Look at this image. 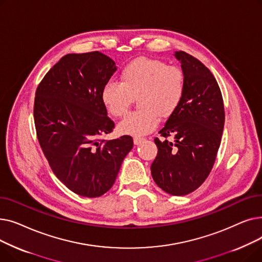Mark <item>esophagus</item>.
Here are the masks:
<instances>
[{
  "mask_svg": "<svg viewBox=\"0 0 262 262\" xmlns=\"http://www.w3.org/2000/svg\"><path fill=\"white\" fill-rule=\"evenodd\" d=\"M145 139L144 138H141V137H135L134 138V143L136 145H139L141 142H143Z\"/></svg>",
  "mask_w": 262,
  "mask_h": 262,
  "instance_id": "obj_1",
  "label": "esophagus"
}]
</instances>
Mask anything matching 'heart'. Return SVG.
<instances>
[{
  "instance_id": "heart-1",
  "label": "heart",
  "mask_w": 262,
  "mask_h": 262,
  "mask_svg": "<svg viewBox=\"0 0 262 262\" xmlns=\"http://www.w3.org/2000/svg\"><path fill=\"white\" fill-rule=\"evenodd\" d=\"M185 89L186 77L180 67L168 66L158 59L139 58L122 69L120 82H107L101 99L110 116L121 118L137 98L140 108L119 124V130L140 137L154 130L159 118L167 119L176 113Z\"/></svg>"
}]
</instances>
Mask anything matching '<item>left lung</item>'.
<instances>
[{"label": "left lung", "instance_id": "8db88e82", "mask_svg": "<svg viewBox=\"0 0 262 262\" xmlns=\"http://www.w3.org/2000/svg\"><path fill=\"white\" fill-rule=\"evenodd\" d=\"M186 77L184 99L159 134L174 141H154L158 153L150 166L156 185L176 196L196 190L208 177L221 143L224 104L221 90L210 72L188 53L175 52Z\"/></svg>", "mask_w": 262, "mask_h": 262}]
</instances>
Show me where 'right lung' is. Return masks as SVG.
<instances>
[{"instance_id": "1", "label": "right lung", "mask_w": 262, "mask_h": 262, "mask_svg": "<svg viewBox=\"0 0 262 262\" xmlns=\"http://www.w3.org/2000/svg\"><path fill=\"white\" fill-rule=\"evenodd\" d=\"M116 71V62L101 52L67 54L36 90L34 120L40 146L54 174L80 196L106 193L134 145L130 136L101 139L115 127L101 93Z\"/></svg>"}]
</instances>
